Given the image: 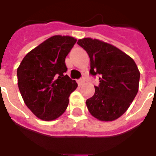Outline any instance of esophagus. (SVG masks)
Instances as JSON below:
<instances>
[{
  "label": "esophagus",
  "instance_id": "esophagus-1",
  "mask_svg": "<svg viewBox=\"0 0 156 156\" xmlns=\"http://www.w3.org/2000/svg\"><path fill=\"white\" fill-rule=\"evenodd\" d=\"M84 83H85V80H84V78H81V79H79V80L78 81V85L79 86H82L84 84Z\"/></svg>",
  "mask_w": 156,
  "mask_h": 156
}]
</instances>
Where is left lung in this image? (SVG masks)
<instances>
[{"label": "left lung", "instance_id": "1", "mask_svg": "<svg viewBox=\"0 0 156 156\" xmlns=\"http://www.w3.org/2000/svg\"><path fill=\"white\" fill-rule=\"evenodd\" d=\"M78 44L89 55L90 73L100 75V85L86 102L88 110L99 121H115L127 111L138 93V66L129 55L102 40L83 38Z\"/></svg>", "mask_w": 156, "mask_h": 156}]
</instances>
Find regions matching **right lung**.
I'll return each mask as SVG.
<instances>
[{
	"label": "right lung",
	"mask_w": 156,
	"mask_h": 156,
	"mask_svg": "<svg viewBox=\"0 0 156 156\" xmlns=\"http://www.w3.org/2000/svg\"><path fill=\"white\" fill-rule=\"evenodd\" d=\"M77 40L53 35L28 52L17 69L18 85L24 103L43 121H53L65 112L69 97L78 87L66 74V57Z\"/></svg>",
	"instance_id": "right-lung-1"
}]
</instances>
